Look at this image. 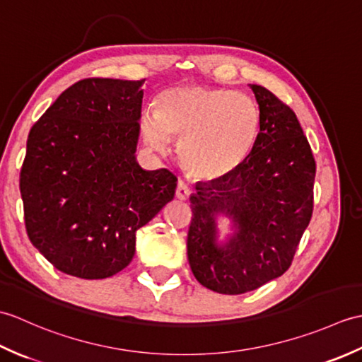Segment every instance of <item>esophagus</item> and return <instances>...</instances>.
I'll use <instances>...</instances> for the list:
<instances>
[{"mask_svg":"<svg viewBox=\"0 0 362 362\" xmlns=\"http://www.w3.org/2000/svg\"><path fill=\"white\" fill-rule=\"evenodd\" d=\"M191 196V188L187 185L185 182H179L177 183V188H175V197L180 199V201H187Z\"/></svg>","mask_w":362,"mask_h":362,"instance_id":"obj_1","label":"esophagus"}]
</instances>
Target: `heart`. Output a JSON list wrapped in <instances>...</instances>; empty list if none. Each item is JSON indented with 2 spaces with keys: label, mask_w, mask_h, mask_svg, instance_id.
<instances>
[{
  "label": "heart",
  "mask_w": 362,
  "mask_h": 362,
  "mask_svg": "<svg viewBox=\"0 0 362 362\" xmlns=\"http://www.w3.org/2000/svg\"><path fill=\"white\" fill-rule=\"evenodd\" d=\"M258 104L222 87L185 83L165 90L156 112L141 118L144 143L166 152L171 138L179 141V160L194 179L214 182L235 173L249 157L259 134Z\"/></svg>",
  "instance_id": "heart-1"
}]
</instances>
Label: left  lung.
Instances as JSON below:
<instances>
[{"instance_id":"left-lung-1","label":"left lung","mask_w":362,"mask_h":362,"mask_svg":"<svg viewBox=\"0 0 362 362\" xmlns=\"http://www.w3.org/2000/svg\"><path fill=\"white\" fill-rule=\"evenodd\" d=\"M261 115L249 157L224 179L197 185L189 197L188 261L196 280L219 294H244L288 271L314 206L316 161L302 126L272 91L250 86ZM237 233L216 243V218Z\"/></svg>"}]
</instances>
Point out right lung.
<instances>
[{
    "mask_svg": "<svg viewBox=\"0 0 362 362\" xmlns=\"http://www.w3.org/2000/svg\"><path fill=\"white\" fill-rule=\"evenodd\" d=\"M144 81L82 79L30 127L20 173L26 232L60 272L118 274L136 230L173 201L177 177L135 161Z\"/></svg>",
    "mask_w": 362,
    "mask_h": 362,
    "instance_id": "1",
    "label": "right lung"
}]
</instances>
